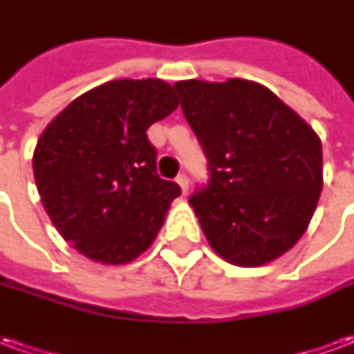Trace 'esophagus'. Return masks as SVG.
Returning a JSON list of instances; mask_svg holds the SVG:
<instances>
[{
    "mask_svg": "<svg viewBox=\"0 0 354 354\" xmlns=\"http://www.w3.org/2000/svg\"><path fill=\"white\" fill-rule=\"evenodd\" d=\"M176 184L182 187V192H187V184H189V180H187V176L185 174H178L176 176Z\"/></svg>",
    "mask_w": 354,
    "mask_h": 354,
    "instance_id": "obj_1",
    "label": "esophagus"
}]
</instances>
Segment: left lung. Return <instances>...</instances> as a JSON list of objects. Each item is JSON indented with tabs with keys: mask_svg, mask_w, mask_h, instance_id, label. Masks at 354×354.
Here are the masks:
<instances>
[{
	"mask_svg": "<svg viewBox=\"0 0 354 354\" xmlns=\"http://www.w3.org/2000/svg\"><path fill=\"white\" fill-rule=\"evenodd\" d=\"M210 167L189 205L218 256L260 267L301 239L322 192V144L269 88L248 80L174 83Z\"/></svg>",
	"mask_w": 354,
	"mask_h": 354,
	"instance_id": "8db88e82",
	"label": "left lung"
}]
</instances>
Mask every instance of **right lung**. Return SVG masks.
I'll return each instance as SVG.
<instances>
[{
	"instance_id": "1",
	"label": "right lung",
	"mask_w": 354,
	"mask_h": 354,
	"mask_svg": "<svg viewBox=\"0 0 354 354\" xmlns=\"http://www.w3.org/2000/svg\"><path fill=\"white\" fill-rule=\"evenodd\" d=\"M162 80H115L77 96L41 132L32 165L50 222L88 260L123 266L153 245L180 195L146 131L178 108Z\"/></svg>"
}]
</instances>
